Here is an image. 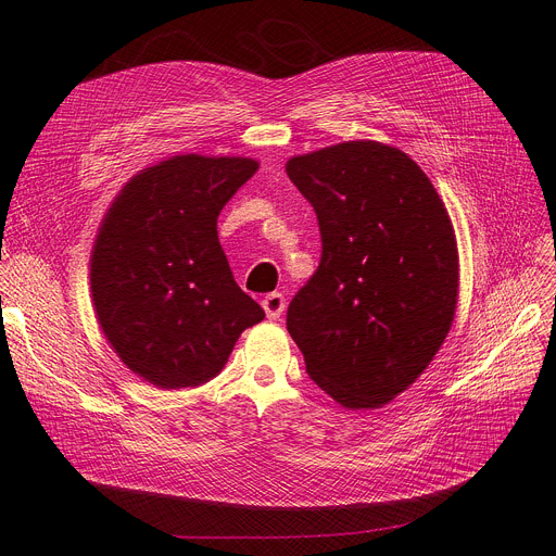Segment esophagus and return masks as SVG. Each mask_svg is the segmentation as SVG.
Masks as SVG:
<instances>
[{
    "label": "esophagus",
    "instance_id": "esophagus-1",
    "mask_svg": "<svg viewBox=\"0 0 556 556\" xmlns=\"http://www.w3.org/2000/svg\"><path fill=\"white\" fill-rule=\"evenodd\" d=\"M263 311H266V315L270 317V319H279L281 317V313L286 311V298L281 295V293H270V295H266L263 298Z\"/></svg>",
    "mask_w": 556,
    "mask_h": 556
}]
</instances>
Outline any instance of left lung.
Returning a JSON list of instances; mask_svg holds the SVG:
<instances>
[{
	"mask_svg": "<svg viewBox=\"0 0 556 556\" xmlns=\"http://www.w3.org/2000/svg\"><path fill=\"white\" fill-rule=\"evenodd\" d=\"M323 256L288 306L306 371L349 410L390 403L446 340L459 290L455 231L428 175L394 146L344 141L288 160Z\"/></svg>",
	"mask_w": 556,
	"mask_h": 556,
	"instance_id": "obj_1",
	"label": "left lung"
}]
</instances>
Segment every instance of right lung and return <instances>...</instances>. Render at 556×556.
<instances>
[{
	"instance_id": "add662e5",
	"label": "right lung",
	"mask_w": 556,
	"mask_h": 556,
	"mask_svg": "<svg viewBox=\"0 0 556 556\" xmlns=\"http://www.w3.org/2000/svg\"><path fill=\"white\" fill-rule=\"evenodd\" d=\"M256 168L250 157H168L128 180L99 227L97 319L116 356L155 388L207 383L266 317L233 281L216 229Z\"/></svg>"
}]
</instances>
